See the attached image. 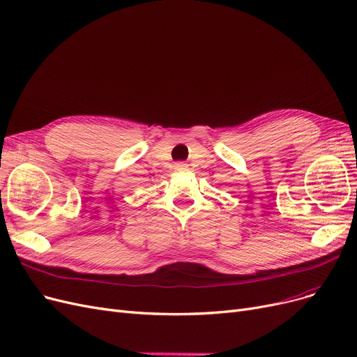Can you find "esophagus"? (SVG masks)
<instances>
[{"mask_svg": "<svg viewBox=\"0 0 357 357\" xmlns=\"http://www.w3.org/2000/svg\"><path fill=\"white\" fill-rule=\"evenodd\" d=\"M174 168H176V169H186V168H188V164H184V162H176V164H174Z\"/></svg>", "mask_w": 357, "mask_h": 357, "instance_id": "34e87169", "label": "esophagus"}]
</instances>
